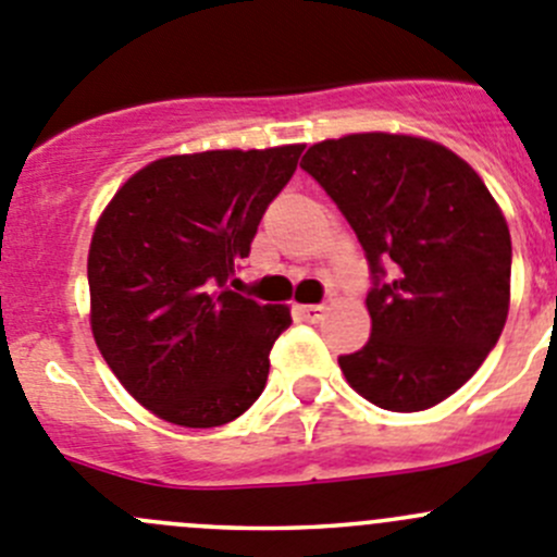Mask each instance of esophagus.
I'll return each instance as SVG.
<instances>
[{"label":"esophagus","instance_id":"obj_1","mask_svg":"<svg viewBox=\"0 0 557 557\" xmlns=\"http://www.w3.org/2000/svg\"><path fill=\"white\" fill-rule=\"evenodd\" d=\"M324 305H299V308H296V313L302 315L305 321H310V324H315V321H321L324 319Z\"/></svg>","mask_w":557,"mask_h":557}]
</instances>
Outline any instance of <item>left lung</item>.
<instances>
[{
  "label": "left lung",
  "instance_id": "8db88e82",
  "mask_svg": "<svg viewBox=\"0 0 557 557\" xmlns=\"http://www.w3.org/2000/svg\"><path fill=\"white\" fill-rule=\"evenodd\" d=\"M302 168L355 227L376 280L371 337L337 357L346 382L389 412L454 396L511 305V233L492 191L461 156L412 134L324 139Z\"/></svg>",
  "mask_w": 557,
  "mask_h": 557
}]
</instances>
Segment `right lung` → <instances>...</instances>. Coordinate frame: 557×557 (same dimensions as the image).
<instances>
[{
    "label": "right lung",
    "instance_id": "right-lung-1",
    "mask_svg": "<svg viewBox=\"0 0 557 557\" xmlns=\"http://www.w3.org/2000/svg\"><path fill=\"white\" fill-rule=\"evenodd\" d=\"M305 145L164 156L101 211L87 252L90 330L128 396L184 429L247 412L288 305L231 290L258 222Z\"/></svg>",
    "mask_w": 557,
    "mask_h": 557
}]
</instances>
